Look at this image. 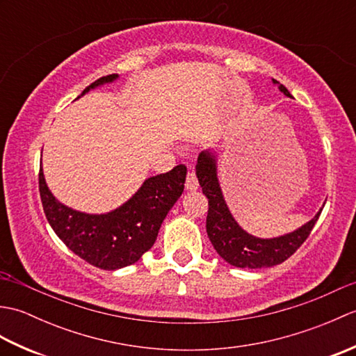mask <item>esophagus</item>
I'll return each mask as SVG.
<instances>
[{
    "label": "esophagus",
    "instance_id": "1",
    "mask_svg": "<svg viewBox=\"0 0 356 356\" xmlns=\"http://www.w3.org/2000/svg\"><path fill=\"white\" fill-rule=\"evenodd\" d=\"M199 188V180L195 177V174L193 171L188 172L186 176V182H185V190L186 191H195Z\"/></svg>",
    "mask_w": 356,
    "mask_h": 356
}]
</instances>
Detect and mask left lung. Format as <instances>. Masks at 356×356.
<instances>
[{
	"label": "left lung",
	"mask_w": 356,
	"mask_h": 356,
	"mask_svg": "<svg viewBox=\"0 0 356 356\" xmlns=\"http://www.w3.org/2000/svg\"><path fill=\"white\" fill-rule=\"evenodd\" d=\"M272 82L278 86L280 92L291 97V93L287 92V88L283 84H280L275 79H272ZM195 174H197L202 191L208 197L209 203L207 217L208 237L217 254L226 263L236 268H270L289 259L305 243V240L309 237V234H311L324 208L323 205L318 213L314 216L312 220H309L292 232L283 234V236L274 238L255 237L241 228L231 214L228 205H226L222 186L217 177L216 151H202L197 157Z\"/></svg>",
	"instance_id": "8db88e82"
}]
</instances>
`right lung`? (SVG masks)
Masks as SVG:
<instances>
[{
  "label": "right lung",
  "instance_id": "add662e5",
  "mask_svg": "<svg viewBox=\"0 0 356 356\" xmlns=\"http://www.w3.org/2000/svg\"><path fill=\"white\" fill-rule=\"evenodd\" d=\"M119 74H108L88 86L90 90L111 84ZM186 166L145 179L130 199L104 214H88L59 202L45 182L40 166V194L45 217L64 245L82 260L105 270H116L138 261L154 245L166 214L184 193Z\"/></svg>",
  "mask_w": 356,
  "mask_h": 356
}]
</instances>
